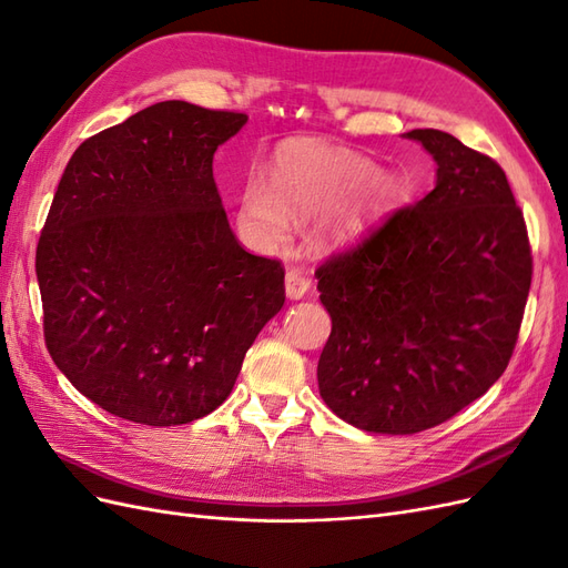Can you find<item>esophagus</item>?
Listing matches in <instances>:
<instances>
[{
  "mask_svg": "<svg viewBox=\"0 0 568 568\" xmlns=\"http://www.w3.org/2000/svg\"><path fill=\"white\" fill-rule=\"evenodd\" d=\"M284 286H286V296L291 301H301L307 291H311V280L305 277L303 270H288L284 277Z\"/></svg>",
  "mask_w": 568,
  "mask_h": 568,
  "instance_id": "34e87169",
  "label": "esophagus"
}]
</instances>
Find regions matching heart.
Listing matches in <instances>:
<instances>
[{"label":"heart","mask_w":568,"mask_h":568,"mask_svg":"<svg viewBox=\"0 0 568 568\" xmlns=\"http://www.w3.org/2000/svg\"><path fill=\"white\" fill-rule=\"evenodd\" d=\"M274 190L253 175L242 192V220L261 244H277L288 215L322 213L315 239L322 246L365 236L400 201V182L372 159L348 149L291 144L274 161Z\"/></svg>","instance_id":"1"}]
</instances>
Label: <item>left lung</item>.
<instances>
[{
    "mask_svg": "<svg viewBox=\"0 0 568 568\" xmlns=\"http://www.w3.org/2000/svg\"><path fill=\"white\" fill-rule=\"evenodd\" d=\"M436 186L317 272L332 334L320 395L369 434H417L507 369L532 261L505 170L440 130H412Z\"/></svg>",
    "mask_w": 568,
    "mask_h": 568,
    "instance_id": "8db88e82",
    "label": "left lung"
}]
</instances>
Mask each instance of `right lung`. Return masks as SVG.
Listing matches in <instances>:
<instances>
[{
    "instance_id": "add662e5",
    "label": "right lung",
    "mask_w": 568,
    "mask_h": 568,
    "mask_svg": "<svg viewBox=\"0 0 568 568\" xmlns=\"http://www.w3.org/2000/svg\"><path fill=\"white\" fill-rule=\"evenodd\" d=\"M248 115L161 101L68 161L38 244L51 359L111 415L178 426L227 400L284 305L277 261L239 246L213 180Z\"/></svg>"
}]
</instances>
